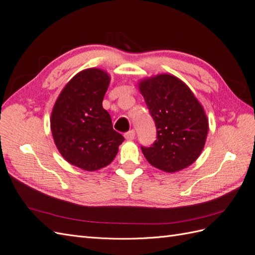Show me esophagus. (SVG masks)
I'll return each mask as SVG.
<instances>
[{
    "label": "esophagus",
    "mask_w": 255,
    "mask_h": 255,
    "mask_svg": "<svg viewBox=\"0 0 255 255\" xmlns=\"http://www.w3.org/2000/svg\"><path fill=\"white\" fill-rule=\"evenodd\" d=\"M134 136H135V131H134L133 129L129 130L128 132H126V133H125V137H126V140H128V141H131V140H133V139H134Z\"/></svg>",
    "instance_id": "34e87169"
}]
</instances>
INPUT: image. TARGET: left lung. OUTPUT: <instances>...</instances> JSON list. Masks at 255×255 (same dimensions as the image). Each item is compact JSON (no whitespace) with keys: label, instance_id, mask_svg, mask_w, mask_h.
Returning <instances> with one entry per match:
<instances>
[{"label":"left lung","instance_id":"8db88e82","mask_svg":"<svg viewBox=\"0 0 255 255\" xmlns=\"http://www.w3.org/2000/svg\"><path fill=\"white\" fill-rule=\"evenodd\" d=\"M157 129V140L142 152L155 168L174 173L192 164L204 148L208 120L189 87L172 75L162 74L139 83Z\"/></svg>","mask_w":255,"mask_h":255}]
</instances>
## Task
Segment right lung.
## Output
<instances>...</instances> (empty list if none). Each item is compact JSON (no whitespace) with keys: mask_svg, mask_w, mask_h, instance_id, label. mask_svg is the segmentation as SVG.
Here are the masks:
<instances>
[{"mask_svg":"<svg viewBox=\"0 0 255 255\" xmlns=\"http://www.w3.org/2000/svg\"><path fill=\"white\" fill-rule=\"evenodd\" d=\"M110 77L99 68L80 71L64 87L51 114L57 149L66 161L85 171L110 164L125 140L103 108Z\"/></svg>","mask_w":255,"mask_h":255,"instance_id":"1","label":"right lung"}]
</instances>
